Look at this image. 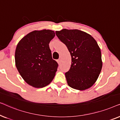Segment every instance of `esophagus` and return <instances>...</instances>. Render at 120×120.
I'll list each match as a JSON object with an SVG mask.
<instances>
[{
    "mask_svg": "<svg viewBox=\"0 0 120 120\" xmlns=\"http://www.w3.org/2000/svg\"><path fill=\"white\" fill-rule=\"evenodd\" d=\"M57 63H58L59 64H60V59H59V60H57Z\"/></svg>",
    "mask_w": 120,
    "mask_h": 120,
    "instance_id": "obj_1",
    "label": "esophagus"
}]
</instances>
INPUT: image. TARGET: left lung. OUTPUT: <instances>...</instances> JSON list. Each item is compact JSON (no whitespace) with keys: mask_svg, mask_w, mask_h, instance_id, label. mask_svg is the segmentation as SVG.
<instances>
[{"mask_svg":"<svg viewBox=\"0 0 120 120\" xmlns=\"http://www.w3.org/2000/svg\"><path fill=\"white\" fill-rule=\"evenodd\" d=\"M56 34L67 46L71 57V67L65 74L68 85L80 91L90 88L102 68L101 49L96 40L78 29H63L56 31Z\"/></svg>","mask_w":120,"mask_h":120,"instance_id":"left-lung-1","label":"left lung"}]
</instances>
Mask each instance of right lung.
<instances>
[{"instance_id":"right-lung-1","label":"right lung","mask_w":120,"mask_h":120,"mask_svg":"<svg viewBox=\"0 0 120 120\" xmlns=\"http://www.w3.org/2000/svg\"><path fill=\"white\" fill-rule=\"evenodd\" d=\"M55 36L54 31L49 29L34 30L24 36L16 47V68L23 79L35 88L46 86L55 76L58 65L52 59L49 47Z\"/></svg>"}]
</instances>
